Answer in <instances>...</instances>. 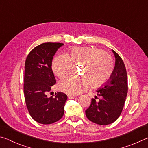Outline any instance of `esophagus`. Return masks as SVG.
I'll return each mask as SVG.
<instances>
[{
	"mask_svg": "<svg viewBox=\"0 0 148 148\" xmlns=\"http://www.w3.org/2000/svg\"><path fill=\"white\" fill-rule=\"evenodd\" d=\"M74 98H75V96H74V95H68V98L69 99H73Z\"/></svg>",
	"mask_w": 148,
	"mask_h": 148,
	"instance_id": "obj_1",
	"label": "esophagus"
}]
</instances>
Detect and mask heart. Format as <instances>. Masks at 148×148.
<instances>
[{
  "label": "heart",
  "instance_id": "heart-1",
  "mask_svg": "<svg viewBox=\"0 0 148 148\" xmlns=\"http://www.w3.org/2000/svg\"><path fill=\"white\" fill-rule=\"evenodd\" d=\"M84 65L81 79L67 78L61 81L59 88L69 94H81L90 85L96 87L107 82L112 75L114 64L102 50L92 47L69 48L65 56H58L52 61V70L58 78L64 79L71 73L72 64Z\"/></svg>",
  "mask_w": 148,
  "mask_h": 148
}]
</instances>
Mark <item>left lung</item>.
Returning a JSON list of instances; mask_svg holds the SVG:
<instances>
[{
  "label": "left lung",
  "mask_w": 148,
  "mask_h": 148,
  "mask_svg": "<svg viewBox=\"0 0 148 148\" xmlns=\"http://www.w3.org/2000/svg\"><path fill=\"white\" fill-rule=\"evenodd\" d=\"M115 57V66L110 81L97 90L100 96L99 101L92 98L85 111L86 117L90 121L100 125L115 122L121 114L128 92L127 70L122 58L112 50Z\"/></svg>",
  "instance_id": "left-lung-1"
}]
</instances>
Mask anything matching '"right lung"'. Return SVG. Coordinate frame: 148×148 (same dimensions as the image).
Wrapping results in <instances>:
<instances>
[{
  "label": "right lung",
  "instance_id": "right-lung-1",
  "mask_svg": "<svg viewBox=\"0 0 148 148\" xmlns=\"http://www.w3.org/2000/svg\"><path fill=\"white\" fill-rule=\"evenodd\" d=\"M60 42H46L38 45L29 53L25 63L23 91L26 106L35 121L49 125L59 121L64 113L66 94L58 92L47 96L56 83L52 69V62Z\"/></svg>",
  "mask_w": 148,
  "mask_h": 148
}]
</instances>
